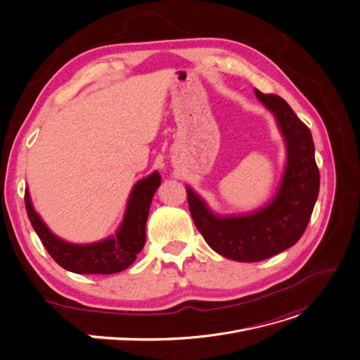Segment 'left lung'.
Segmentation results:
<instances>
[{
	"label": "left lung",
	"instance_id": "8db88e82",
	"mask_svg": "<svg viewBox=\"0 0 360 360\" xmlns=\"http://www.w3.org/2000/svg\"><path fill=\"white\" fill-rule=\"evenodd\" d=\"M254 91L276 116L287 148L283 181L273 201L251 214L221 217L186 188L189 212L207 244L241 263L270 258L296 244L306 231L320 188L310 129L280 96Z\"/></svg>",
	"mask_w": 360,
	"mask_h": 360
}]
</instances>
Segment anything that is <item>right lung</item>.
<instances>
[{"instance_id": "obj_1", "label": "right lung", "mask_w": 360, "mask_h": 360, "mask_svg": "<svg viewBox=\"0 0 360 360\" xmlns=\"http://www.w3.org/2000/svg\"><path fill=\"white\" fill-rule=\"evenodd\" d=\"M159 185L158 172L136 182L116 236L93 244H72L58 238L32 208L28 189H25L24 201L32 228L60 267L76 274H115L132 264L145 245L146 219Z\"/></svg>"}]
</instances>
